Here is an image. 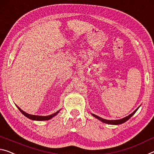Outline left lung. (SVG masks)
I'll return each mask as SVG.
<instances>
[{"instance_id": "obj_1", "label": "left lung", "mask_w": 154, "mask_h": 154, "mask_svg": "<svg viewBox=\"0 0 154 154\" xmlns=\"http://www.w3.org/2000/svg\"><path fill=\"white\" fill-rule=\"evenodd\" d=\"M138 108H137V109H136L132 113V114H130V115L127 116V117L123 118V119H118V120H106V119H102V118L98 117V116L95 115H94V114H93V116H94L95 118H97V119H98L100 121H101V122H102L103 123H108V124H112V125H119V124H122V123H123L125 122H127V121L130 118L132 117V116L134 115L136 112H137V110H138Z\"/></svg>"}]
</instances>
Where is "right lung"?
Returning a JSON list of instances; mask_svg holds the SVG:
<instances>
[{"mask_svg": "<svg viewBox=\"0 0 154 154\" xmlns=\"http://www.w3.org/2000/svg\"><path fill=\"white\" fill-rule=\"evenodd\" d=\"M18 109H19L20 111L22 113V114H23V115L25 116V117H28V118H29V119H30L36 120V121H46V120L50 119H51V118L54 117L55 115H57V113L59 112V111H57V112L54 113V114H52V115H49V116H44H44H37V115H29V114H28V113L24 112L23 110H22L19 107H18Z\"/></svg>", "mask_w": 154, "mask_h": 154, "instance_id": "obj_1", "label": "right lung"}]
</instances>
